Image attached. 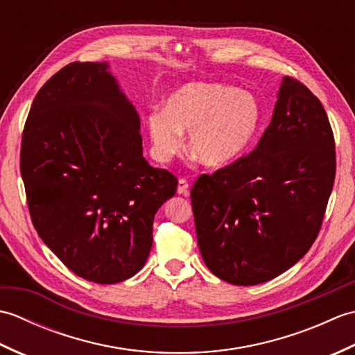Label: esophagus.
<instances>
[{
    "mask_svg": "<svg viewBox=\"0 0 355 355\" xmlns=\"http://www.w3.org/2000/svg\"><path fill=\"white\" fill-rule=\"evenodd\" d=\"M177 192L180 195H189V183H187L186 178H180L178 180V187H177Z\"/></svg>",
    "mask_w": 355,
    "mask_h": 355,
    "instance_id": "1",
    "label": "esophagus"
}]
</instances>
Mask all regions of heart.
Instances as JSON below:
<instances>
[{
	"label": "heart",
	"mask_w": 355,
	"mask_h": 355,
	"mask_svg": "<svg viewBox=\"0 0 355 355\" xmlns=\"http://www.w3.org/2000/svg\"><path fill=\"white\" fill-rule=\"evenodd\" d=\"M262 120L259 101L235 87L214 82H191L175 89L164 111L146 119L150 149L158 162L168 163L184 145L209 168H224L243 155Z\"/></svg>",
	"instance_id": "heart-1"
}]
</instances>
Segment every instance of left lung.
Listing matches in <instances>:
<instances>
[{
	"label": "left lung",
	"mask_w": 355,
	"mask_h": 355,
	"mask_svg": "<svg viewBox=\"0 0 355 355\" xmlns=\"http://www.w3.org/2000/svg\"><path fill=\"white\" fill-rule=\"evenodd\" d=\"M334 148L320 101L285 76L256 148L192 186L198 247L215 276L258 285L310 250L333 191Z\"/></svg>",
	"instance_id": "1"
}]
</instances>
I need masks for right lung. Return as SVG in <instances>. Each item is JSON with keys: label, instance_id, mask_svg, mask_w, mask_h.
I'll return each mask as SVG.
<instances>
[{"label": "right lung", "instance_id": "obj_1", "mask_svg": "<svg viewBox=\"0 0 355 355\" xmlns=\"http://www.w3.org/2000/svg\"><path fill=\"white\" fill-rule=\"evenodd\" d=\"M108 69L73 62L53 74L30 108L19 157L37 235L96 284L145 266L154 216L178 184L145 160L140 117Z\"/></svg>", "mask_w": 355, "mask_h": 355}]
</instances>
